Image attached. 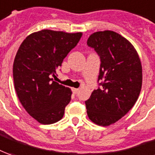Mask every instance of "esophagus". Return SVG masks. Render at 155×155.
I'll return each instance as SVG.
<instances>
[{
  "mask_svg": "<svg viewBox=\"0 0 155 155\" xmlns=\"http://www.w3.org/2000/svg\"><path fill=\"white\" fill-rule=\"evenodd\" d=\"M71 90L73 92V94H75L79 92V89H78V88H71Z\"/></svg>",
  "mask_w": 155,
  "mask_h": 155,
  "instance_id": "1",
  "label": "esophagus"
}]
</instances>
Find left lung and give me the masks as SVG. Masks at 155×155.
<instances>
[{"label":"left lung","instance_id":"left-lung-1","mask_svg":"<svg viewBox=\"0 0 155 155\" xmlns=\"http://www.w3.org/2000/svg\"><path fill=\"white\" fill-rule=\"evenodd\" d=\"M100 59L99 87L85 101L88 118L100 126L115 123L133 108L142 88L139 56L133 45L114 31L96 32L87 41Z\"/></svg>","mask_w":155,"mask_h":155}]
</instances>
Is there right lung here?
Segmentation results:
<instances>
[{
    "label": "right lung",
    "mask_w": 155,
    "mask_h": 155,
    "mask_svg": "<svg viewBox=\"0 0 155 155\" xmlns=\"http://www.w3.org/2000/svg\"><path fill=\"white\" fill-rule=\"evenodd\" d=\"M82 35L44 29L28 35L17 52L13 63L15 89L26 111L41 124H52L63 117L71 91L53 78Z\"/></svg>",
    "instance_id": "1"
}]
</instances>
